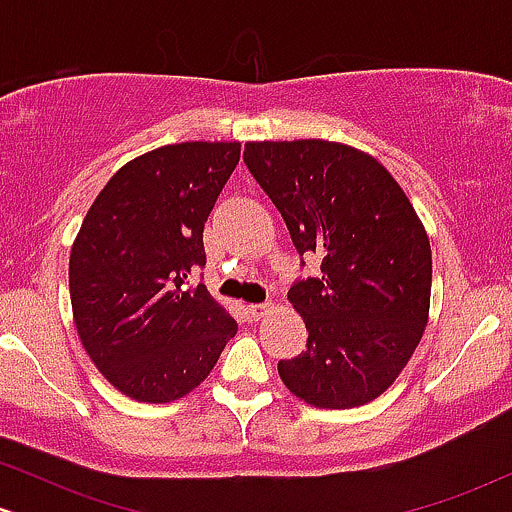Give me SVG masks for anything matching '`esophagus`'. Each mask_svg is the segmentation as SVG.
<instances>
[{
    "label": "esophagus",
    "instance_id": "esophagus-1",
    "mask_svg": "<svg viewBox=\"0 0 512 512\" xmlns=\"http://www.w3.org/2000/svg\"><path fill=\"white\" fill-rule=\"evenodd\" d=\"M272 308H274V303H269V301L267 303H252V305H248L250 315L255 317V320H262V317L267 315Z\"/></svg>",
    "mask_w": 512,
    "mask_h": 512
}]
</instances>
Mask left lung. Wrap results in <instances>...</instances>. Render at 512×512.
<instances>
[{
    "instance_id": "1",
    "label": "left lung",
    "mask_w": 512,
    "mask_h": 512,
    "mask_svg": "<svg viewBox=\"0 0 512 512\" xmlns=\"http://www.w3.org/2000/svg\"><path fill=\"white\" fill-rule=\"evenodd\" d=\"M243 158L296 250L320 257V276L289 291L308 349L279 361L281 380L310 407L373 402L426 330L433 260L424 223L390 170L354 146L248 142Z\"/></svg>"
}]
</instances>
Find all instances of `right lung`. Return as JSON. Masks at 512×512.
<instances>
[{
  "label": "right lung",
  "instance_id": "obj_1",
  "mask_svg": "<svg viewBox=\"0 0 512 512\" xmlns=\"http://www.w3.org/2000/svg\"><path fill=\"white\" fill-rule=\"evenodd\" d=\"M240 142L158 146L93 199L69 255L74 325L115 390L166 404L211 373L238 322L187 276L207 262L204 223Z\"/></svg>",
  "mask_w": 512,
  "mask_h": 512
}]
</instances>
